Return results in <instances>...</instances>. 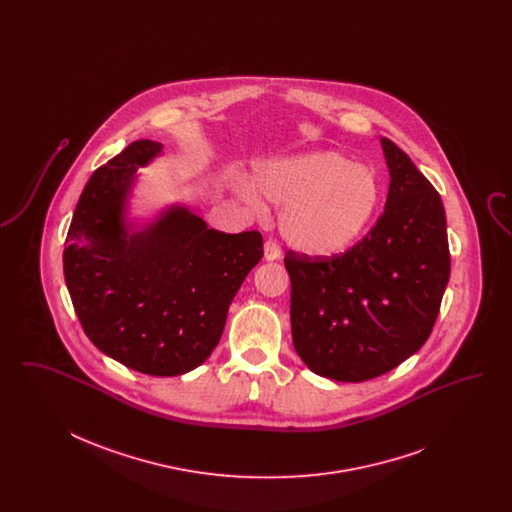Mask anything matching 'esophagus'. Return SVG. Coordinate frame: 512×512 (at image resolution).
Returning <instances> with one entry per match:
<instances>
[{
  "label": "esophagus",
  "mask_w": 512,
  "mask_h": 512,
  "mask_svg": "<svg viewBox=\"0 0 512 512\" xmlns=\"http://www.w3.org/2000/svg\"><path fill=\"white\" fill-rule=\"evenodd\" d=\"M280 255H282L280 245L276 244L274 240H267V242H265V259H267V261H278Z\"/></svg>",
  "instance_id": "34e87169"
}]
</instances>
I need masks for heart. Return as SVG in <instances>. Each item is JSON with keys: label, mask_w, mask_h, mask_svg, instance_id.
<instances>
[{"label": "heart", "mask_w": 512, "mask_h": 512, "mask_svg": "<svg viewBox=\"0 0 512 512\" xmlns=\"http://www.w3.org/2000/svg\"><path fill=\"white\" fill-rule=\"evenodd\" d=\"M253 180L268 201L282 205L278 224L284 240L313 257L338 255L355 244L382 197L376 172L338 151L268 161ZM238 194L257 213L265 211L251 184L242 182Z\"/></svg>", "instance_id": "heart-1"}]
</instances>
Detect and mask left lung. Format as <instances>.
Returning <instances> with one entry per match:
<instances>
[{
    "label": "left lung",
    "instance_id": "left-lung-1",
    "mask_svg": "<svg viewBox=\"0 0 512 512\" xmlns=\"http://www.w3.org/2000/svg\"><path fill=\"white\" fill-rule=\"evenodd\" d=\"M386 209L365 238L332 257L288 251L293 347L318 376L365 382L414 355L449 282L445 209L409 155L382 138Z\"/></svg>",
    "mask_w": 512,
    "mask_h": 512
}]
</instances>
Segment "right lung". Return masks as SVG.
<instances>
[{"instance_id":"add662e5","label":"right lung","mask_w":512,"mask_h":512,"mask_svg":"<svg viewBox=\"0 0 512 512\" xmlns=\"http://www.w3.org/2000/svg\"><path fill=\"white\" fill-rule=\"evenodd\" d=\"M161 151L136 140L90 176L63 270L76 317L101 353L149 376H178L217 347L234 295L263 257V236L213 230L182 205L142 228L128 222L138 167Z\"/></svg>"}]
</instances>
